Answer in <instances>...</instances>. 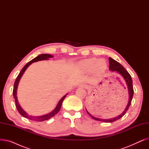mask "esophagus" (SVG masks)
<instances>
[{
    "mask_svg": "<svg viewBox=\"0 0 149 149\" xmlns=\"http://www.w3.org/2000/svg\"><path fill=\"white\" fill-rule=\"evenodd\" d=\"M86 85L84 83H82V84H80V86H81V87H83V88L86 87Z\"/></svg>",
    "mask_w": 149,
    "mask_h": 149,
    "instance_id": "esophagus-1",
    "label": "esophagus"
}]
</instances>
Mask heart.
<instances>
[{
    "mask_svg": "<svg viewBox=\"0 0 149 149\" xmlns=\"http://www.w3.org/2000/svg\"><path fill=\"white\" fill-rule=\"evenodd\" d=\"M82 68L86 71H94L97 74L103 72L106 69L107 63L104 59L89 58L86 60L81 63Z\"/></svg>",
    "mask_w": 149,
    "mask_h": 149,
    "instance_id": "b5f03b06",
    "label": "heart"
}]
</instances>
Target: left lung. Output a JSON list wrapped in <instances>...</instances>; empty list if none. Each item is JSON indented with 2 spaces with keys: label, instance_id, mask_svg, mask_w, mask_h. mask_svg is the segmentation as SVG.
<instances>
[{
  "label": "left lung",
  "instance_id": "1",
  "mask_svg": "<svg viewBox=\"0 0 149 149\" xmlns=\"http://www.w3.org/2000/svg\"><path fill=\"white\" fill-rule=\"evenodd\" d=\"M109 69H110L111 71L112 72H117L118 73H119L123 78L124 79V80H126V83L127 84L128 86V89H129V103L125 109V110L124 111V112L120 115L119 116L115 117V118H111V119H107V120H105V119H100V118H95V117L93 116L92 115H91L86 110L88 113L92 117V118L95 120H97V121H103V122H106V123H112V122H114L116 120H118L119 119H120L121 118L126 114V112L127 111V110L129 109V106H130L131 102H132V100L133 98V95H134V88H133V84H132V77L130 76V75L129 74V73L127 72V70H126L120 63L118 61H116V60H113V58L109 57Z\"/></svg>",
  "mask_w": 149,
  "mask_h": 149
}]
</instances>
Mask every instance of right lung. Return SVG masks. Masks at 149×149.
<instances>
[{
	"mask_svg": "<svg viewBox=\"0 0 149 149\" xmlns=\"http://www.w3.org/2000/svg\"><path fill=\"white\" fill-rule=\"evenodd\" d=\"M53 56H51V55L49 54H40L37 57H36V58H34V59H33L32 60H31L30 61H29L27 64H26L25 65V66L22 68V69L21 70V71L20 72L19 74L18 75V76L16 78V80H15V82H14V88H13V97L14 98L15 100V106H16V108L17 109L18 112H19V113L23 116L25 118L29 119L30 120L32 121H43L45 120H48L49 119H50L52 117H53L54 116H55V115L57 114L60 110V108L62 104L63 101L64 99L65 98L66 96L67 95H65L63 97H62L61 99L59 101V102L58 103L56 107L55 108L54 110L53 111H52L51 113L46 114L45 115H43V116H31L29 115V114H28L26 112H25L23 110L22 108L20 107V104L18 103L17 101V86H18V84L19 82L21 79V77L22 76V75L23 74V73L25 72V71L26 70V69L28 68V67L31 65L34 62H36L38 61H40V60H48L49 58H52Z\"/></svg>",
	"mask_w": 149,
	"mask_h": 149,
	"instance_id": "right-lung-1",
	"label": "right lung"
}]
</instances>
